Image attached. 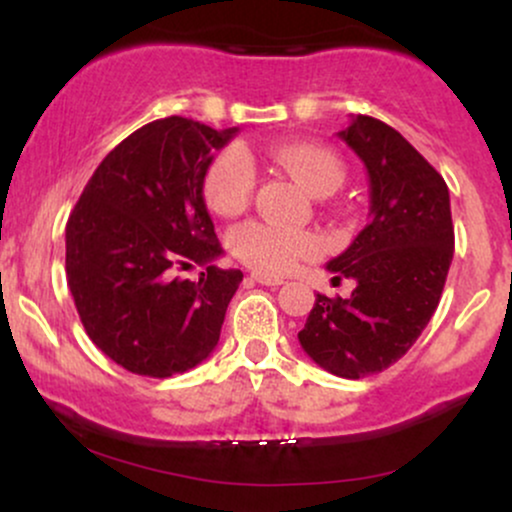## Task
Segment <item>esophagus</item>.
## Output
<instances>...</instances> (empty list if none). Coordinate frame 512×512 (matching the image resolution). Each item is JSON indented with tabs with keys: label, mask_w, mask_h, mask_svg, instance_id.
I'll return each mask as SVG.
<instances>
[{
	"label": "esophagus",
	"mask_w": 512,
	"mask_h": 512,
	"mask_svg": "<svg viewBox=\"0 0 512 512\" xmlns=\"http://www.w3.org/2000/svg\"><path fill=\"white\" fill-rule=\"evenodd\" d=\"M250 281H255V284H262V286H281V284H284L281 279H272V276H264V274H250Z\"/></svg>",
	"instance_id": "obj_1"
}]
</instances>
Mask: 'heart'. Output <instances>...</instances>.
<instances>
[{"label":"heart","instance_id":"b5f03b06","mask_svg":"<svg viewBox=\"0 0 512 512\" xmlns=\"http://www.w3.org/2000/svg\"><path fill=\"white\" fill-rule=\"evenodd\" d=\"M269 161L289 170L315 197H327L344 182V163L327 146L315 142H284L269 149ZM257 175L248 151L228 146L211 158L204 173L202 192L207 207L219 216H238L248 209ZM233 257L257 274H289L301 260L320 255V240L310 233H291L269 223H240L228 236Z\"/></svg>","mask_w":512,"mask_h":512}]
</instances>
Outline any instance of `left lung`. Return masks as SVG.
Wrapping results in <instances>:
<instances>
[{
  "label": "left lung",
  "instance_id": "obj_1",
  "mask_svg": "<svg viewBox=\"0 0 512 512\" xmlns=\"http://www.w3.org/2000/svg\"><path fill=\"white\" fill-rule=\"evenodd\" d=\"M368 170L370 221L327 269L349 298L317 293L298 342L317 366L358 380L399 361L436 313L455 252L443 175L397 129L356 115L339 132Z\"/></svg>",
  "mask_w": 512,
  "mask_h": 512
}]
</instances>
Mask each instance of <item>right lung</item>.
<instances>
[{"instance_id": "add662e5", "label": "right lung", "mask_w": 512, "mask_h": 512, "mask_svg": "<svg viewBox=\"0 0 512 512\" xmlns=\"http://www.w3.org/2000/svg\"><path fill=\"white\" fill-rule=\"evenodd\" d=\"M238 129L170 115L129 134L103 158L67 221V281L91 342L146 378L195 368L214 346L243 281L219 269L202 182ZM202 263L192 282L175 277Z\"/></svg>"}]
</instances>
